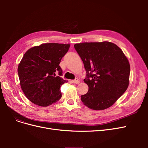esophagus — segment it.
<instances>
[{"label":"esophagus","instance_id":"esophagus-1","mask_svg":"<svg viewBox=\"0 0 148 148\" xmlns=\"http://www.w3.org/2000/svg\"><path fill=\"white\" fill-rule=\"evenodd\" d=\"M71 82L73 83H76V84H78L79 83V80L78 78H75L73 80H71Z\"/></svg>","mask_w":148,"mask_h":148}]
</instances>
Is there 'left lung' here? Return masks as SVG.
Segmentation results:
<instances>
[{
    "mask_svg": "<svg viewBox=\"0 0 148 148\" xmlns=\"http://www.w3.org/2000/svg\"><path fill=\"white\" fill-rule=\"evenodd\" d=\"M86 71L84 82L89 87L81 96L88 108L100 110L109 108L127 90L130 66L123 51L110 42L75 44Z\"/></svg>",
    "mask_w": 148,
    "mask_h": 148,
    "instance_id": "left-lung-1",
    "label": "left lung"
}]
</instances>
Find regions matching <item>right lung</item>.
Instances as JSON below:
<instances>
[{"label":"right lung","mask_w":148,"mask_h":148,"mask_svg":"<svg viewBox=\"0 0 148 148\" xmlns=\"http://www.w3.org/2000/svg\"><path fill=\"white\" fill-rule=\"evenodd\" d=\"M70 46V44L46 43L26 52L18 73L22 90L31 102L47 107L60 99V88L67 81L60 77L59 64Z\"/></svg>","instance_id":"1"}]
</instances>
